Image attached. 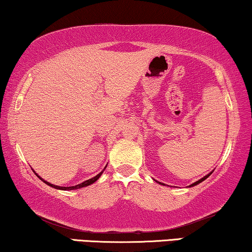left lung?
Wrapping results in <instances>:
<instances>
[{
  "instance_id": "8db88e82",
  "label": "left lung",
  "mask_w": 252,
  "mask_h": 252,
  "mask_svg": "<svg viewBox=\"0 0 252 252\" xmlns=\"http://www.w3.org/2000/svg\"><path fill=\"white\" fill-rule=\"evenodd\" d=\"M211 173H212V172H211ZM211 173H209V174H208V175H205V177H204V178H202V179H201V180H198V181H196V182H195V184H192V185H190V186H195V185H198V184H199V182H202V181H204V180H205V179H206V178H209V177H210V175H211ZM159 184H160V182H159Z\"/></svg>"
}]
</instances>
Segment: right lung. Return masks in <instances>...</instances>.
I'll use <instances>...</instances> for the list:
<instances>
[{
  "label": "right lung",
  "instance_id": "right-lung-1",
  "mask_svg": "<svg viewBox=\"0 0 252 252\" xmlns=\"http://www.w3.org/2000/svg\"><path fill=\"white\" fill-rule=\"evenodd\" d=\"M102 173H103V171L101 172V173H98L97 175H96V177L89 179V180H87V181H84V182H82V184H80V185L72 186V187H60V186L51 185V184H49V182H47V181H44V180H43V182H44V184H47L48 186H50V187H54V188H56V189H62V190H72V189H79V188H81V187H86V186H89V185L94 184V182H95L96 180H97V179H98L99 177H101ZM40 179H41V178H40ZM41 180H42V179H41Z\"/></svg>",
  "mask_w": 252,
  "mask_h": 252
}]
</instances>
